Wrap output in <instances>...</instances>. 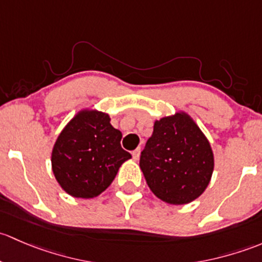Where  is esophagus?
Listing matches in <instances>:
<instances>
[{
    "label": "esophagus",
    "mask_w": 262,
    "mask_h": 262,
    "mask_svg": "<svg viewBox=\"0 0 262 262\" xmlns=\"http://www.w3.org/2000/svg\"><path fill=\"white\" fill-rule=\"evenodd\" d=\"M139 156H140V147H137L136 150L132 151V158H134L135 160H137V159H139Z\"/></svg>",
    "instance_id": "1"
}]
</instances>
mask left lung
Returning <instances> with one entry per match:
<instances>
[{"label": "left lung", "instance_id": "8db88e82", "mask_svg": "<svg viewBox=\"0 0 262 262\" xmlns=\"http://www.w3.org/2000/svg\"><path fill=\"white\" fill-rule=\"evenodd\" d=\"M213 166L208 140L185 113L156 121L140 156L151 191L169 204L198 198L209 184Z\"/></svg>", "mask_w": 262, "mask_h": 262}]
</instances>
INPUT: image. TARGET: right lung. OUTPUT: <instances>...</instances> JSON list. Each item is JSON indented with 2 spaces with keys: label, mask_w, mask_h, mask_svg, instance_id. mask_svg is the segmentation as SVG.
I'll list each match as a JSON object with an SVG mask.
<instances>
[{
  "label": "right lung",
  "mask_w": 262,
  "mask_h": 262,
  "mask_svg": "<svg viewBox=\"0 0 262 262\" xmlns=\"http://www.w3.org/2000/svg\"><path fill=\"white\" fill-rule=\"evenodd\" d=\"M121 139L106 113H78L60 132L51 154L60 187L75 198H93L106 190L123 161L131 158L121 147Z\"/></svg>",
  "instance_id": "right-lung-1"
}]
</instances>
